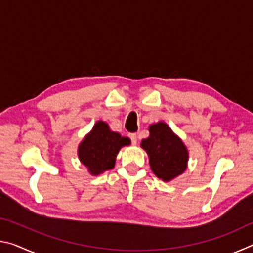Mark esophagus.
Here are the masks:
<instances>
[{
	"label": "esophagus",
	"mask_w": 253,
	"mask_h": 253,
	"mask_svg": "<svg viewBox=\"0 0 253 253\" xmlns=\"http://www.w3.org/2000/svg\"><path fill=\"white\" fill-rule=\"evenodd\" d=\"M128 136H129V138L131 140V144L132 145H136L137 144V136H136V134H129Z\"/></svg>",
	"instance_id": "esophagus-1"
}]
</instances>
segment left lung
<instances>
[{"mask_svg":"<svg viewBox=\"0 0 253 253\" xmlns=\"http://www.w3.org/2000/svg\"><path fill=\"white\" fill-rule=\"evenodd\" d=\"M149 132L148 138L143 139L142 147L148 154L151 169L163 181H170L186 169V147L165 123L152 125Z\"/></svg>","mask_w":253,"mask_h":253,"instance_id":"1","label":"left lung"}]
</instances>
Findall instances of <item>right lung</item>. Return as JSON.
I'll list each match as a JSON object with an SVG mask.
<instances>
[{"mask_svg": "<svg viewBox=\"0 0 253 253\" xmlns=\"http://www.w3.org/2000/svg\"><path fill=\"white\" fill-rule=\"evenodd\" d=\"M129 143L127 137L111 131L106 123L98 122L80 144L78 155L89 172L98 175L114 168L119 149Z\"/></svg>", "mask_w": 253, "mask_h": 253, "instance_id": "right-lung-1", "label": "right lung"}]
</instances>
